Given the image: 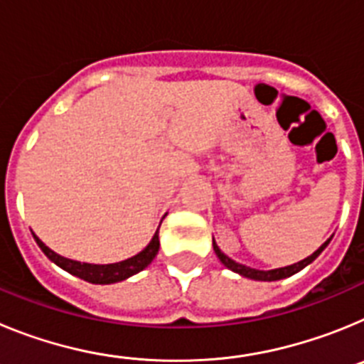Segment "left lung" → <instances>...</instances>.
<instances>
[{
    "mask_svg": "<svg viewBox=\"0 0 364 364\" xmlns=\"http://www.w3.org/2000/svg\"><path fill=\"white\" fill-rule=\"evenodd\" d=\"M330 240H332V239H328L326 242H324L323 246H321L319 250H317V252H314L310 257H306V259H302L301 262H295V264H291V266H284V268L268 269V272H264V269L250 268V266H244V264H240V262H237V260L230 259V257H228L226 253L220 252V247L217 246L215 239H213V250H215V253H217L218 259H220L222 264L226 266V268H230L231 272L242 275V277L253 279V281H281V279L291 277L294 273L301 272L302 268H306L308 264H311V262H314V260L317 259V257H319L321 253H323L324 247H326L328 244H330Z\"/></svg>",
    "mask_w": 364,
    "mask_h": 364,
    "instance_id": "8db88e82",
    "label": "left lung"
}]
</instances>
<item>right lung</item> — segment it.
I'll return each mask as SVG.
<instances>
[{
	"label": "right lung",
	"mask_w": 364,
	"mask_h": 364,
	"mask_svg": "<svg viewBox=\"0 0 364 364\" xmlns=\"http://www.w3.org/2000/svg\"><path fill=\"white\" fill-rule=\"evenodd\" d=\"M160 224H162V222H160ZM34 240H36L38 246L41 247V252L49 257L54 264H58L62 269H65V272L73 273L76 277L83 279V281L92 282V284H112V282H120L125 281V279H129L131 275L142 272L144 268H147V266L153 262V259L156 257L160 247L159 230H156V233L153 235L151 242L147 244L138 255L122 260V262H114V264H89V262H80V260L65 259V257L58 255V253L53 252L49 246H45L36 235H34Z\"/></svg>",
	"instance_id": "obj_1"
}]
</instances>
